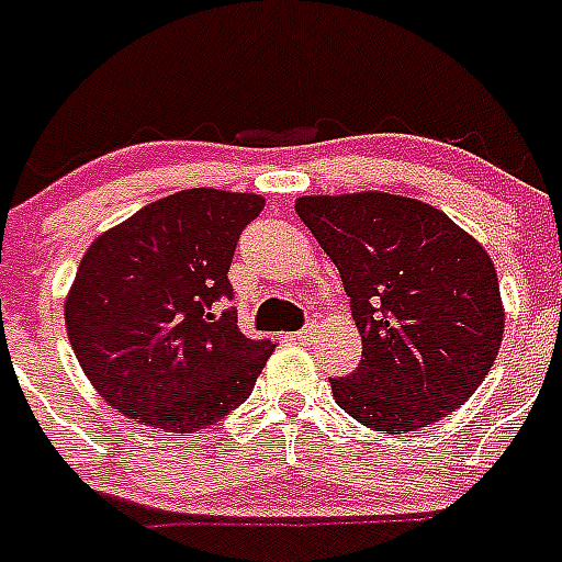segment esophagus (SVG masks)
<instances>
[{
    "label": "esophagus",
    "instance_id": "esophagus-1",
    "mask_svg": "<svg viewBox=\"0 0 562 562\" xmlns=\"http://www.w3.org/2000/svg\"><path fill=\"white\" fill-rule=\"evenodd\" d=\"M314 334H317V331H314V325H305L303 331H294V334H289V337L294 339V342H308V339L314 337Z\"/></svg>",
    "mask_w": 562,
    "mask_h": 562
}]
</instances>
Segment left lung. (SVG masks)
I'll use <instances>...</instances> for the list:
<instances>
[{
	"mask_svg": "<svg viewBox=\"0 0 562 562\" xmlns=\"http://www.w3.org/2000/svg\"><path fill=\"white\" fill-rule=\"evenodd\" d=\"M296 214L339 268L362 339L337 405L371 431L434 426L480 389L506 308L483 245L428 202L385 191L314 193Z\"/></svg>",
	"mask_w": 562,
	"mask_h": 562,
	"instance_id": "8db88e82",
	"label": "left lung"
}]
</instances>
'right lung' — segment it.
I'll return each mask as SVG.
<instances>
[{"label": "right lung", "instance_id": "right-lung-1", "mask_svg": "<svg viewBox=\"0 0 562 562\" xmlns=\"http://www.w3.org/2000/svg\"><path fill=\"white\" fill-rule=\"evenodd\" d=\"M259 193L188 188L102 231L65 296V328L99 397L143 426L193 434L243 405L273 353L216 303Z\"/></svg>", "mask_w": 562, "mask_h": 562}]
</instances>
